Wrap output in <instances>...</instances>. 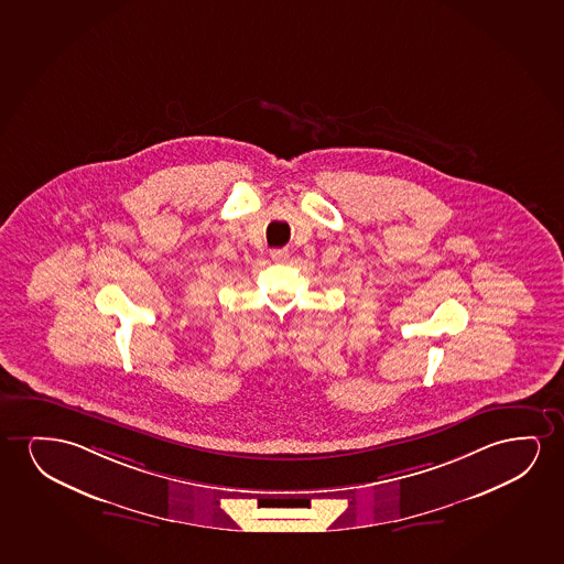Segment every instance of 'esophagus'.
Masks as SVG:
<instances>
[{"label": "esophagus", "instance_id": "esophagus-1", "mask_svg": "<svg viewBox=\"0 0 564 564\" xmlns=\"http://www.w3.org/2000/svg\"><path fill=\"white\" fill-rule=\"evenodd\" d=\"M270 256L273 262H285L286 258H289V250H285V248H279V250H271Z\"/></svg>", "mask_w": 564, "mask_h": 564}]
</instances>
